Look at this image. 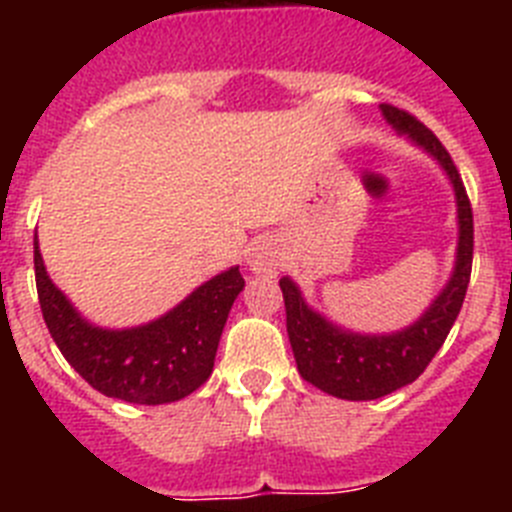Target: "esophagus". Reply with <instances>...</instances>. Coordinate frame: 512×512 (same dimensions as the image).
<instances>
[{
	"mask_svg": "<svg viewBox=\"0 0 512 512\" xmlns=\"http://www.w3.org/2000/svg\"><path fill=\"white\" fill-rule=\"evenodd\" d=\"M246 264L256 277H277L282 269V248L274 238H261L248 248Z\"/></svg>",
	"mask_w": 512,
	"mask_h": 512,
	"instance_id": "1",
	"label": "esophagus"
}]
</instances>
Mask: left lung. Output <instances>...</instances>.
<instances>
[{
	"label": "left lung",
	"instance_id": "8db88e82",
	"mask_svg": "<svg viewBox=\"0 0 512 512\" xmlns=\"http://www.w3.org/2000/svg\"><path fill=\"white\" fill-rule=\"evenodd\" d=\"M382 115L397 135H405L413 146L423 148L449 179L456 200V225H459L456 259L449 282L443 284L423 315L415 323L392 333H356L336 325L315 307L307 305L295 279H279L284 307H287V336L302 379L341 400H377L415 382L449 336L472 274V207L449 151L423 122L408 112L397 110L392 104H382Z\"/></svg>",
	"mask_w": 512,
	"mask_h": 512
}]
</instances>
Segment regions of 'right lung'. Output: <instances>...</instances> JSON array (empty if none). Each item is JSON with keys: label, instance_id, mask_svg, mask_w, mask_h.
Masks as SVG:
<instances>
[{"label": "right lung", "instance_id": "add662e5", "mask_svg": "<svg viewBox=\"0 0 512 512\" xmlns=\"http://www.w3.org/2000/svg\"><path fill=\"white\" fill-rule=\"evenodd\" d=\"M35 284L45 325L66 361L94 390L135 405L182 400L210 379L228 312L246 287L238 266H230L161 318L133 328H102L89 323L48 277L38 233Z\"/></svg>", "mask_w": 512, "mask_h": 512}]
</instances>
